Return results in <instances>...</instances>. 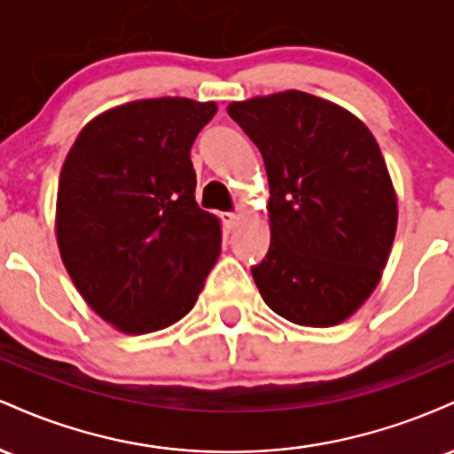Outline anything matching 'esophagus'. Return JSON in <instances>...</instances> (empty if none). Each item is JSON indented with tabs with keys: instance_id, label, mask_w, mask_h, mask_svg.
<instances>
[{
	"instance_id": "34e87169",
	"label": "esophagus",
	"mask_w": 454,
	"mask_h": 454,
	"mask_svg": "<svg viewBox=\"0 0 454 454\" xmlns=\"http://www.w3.org/2000/svg\"><path fill=\"white\" fill-rule=\"evenodd\" d=\"M222 223H223V228H226V231H232L234 226H237V222H239V215L237 213H222Z\"/></svg>"
}]
</instances>
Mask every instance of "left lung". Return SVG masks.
I'll return each instance as SVG.
<instances>
[{
    "instance_id": "obj_1",
    "label": "left lung",
    "mask_w": 454,
    "mask_h": 454,
    "mask_svg": "<svg viewBox=\"0 0 454 454\" xmlns=\"http://www.w3.org/2000/svg\"><path fill=\"white\" fill-rule=\"evenodd\" d=\"M269 176L267 256L252 267L275 314L335 326L376 290L397 231V194L358 117L305 91L228 104Z\"/></svg>"
}]
</instances>
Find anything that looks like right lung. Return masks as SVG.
I'll use <instances>...</instances> for the list:
<instances>
[{"label":"right lung","mask_w":454,"mask_h":454,"mask_svg":"<svg viewBox=\"0 0 454 454\" xmlns=\"http://www.w3.org/2000/svg\"><path fill=\"white\" fill-rule=\"evenodd\" d=\"M215 113V102L187 98L128 102L91 119L64 161L61 260L87 305L121 333L181 320L220 256V220L198 207L190 160Z\"/></svg>","instance_id":"right-lung-1"}]
</instances>
